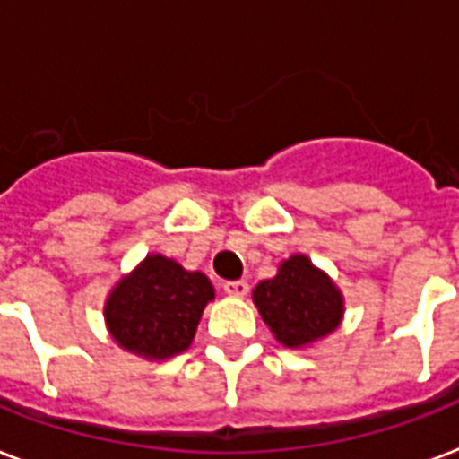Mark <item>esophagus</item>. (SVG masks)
<instances>
[{
    "label": "esophagus",
    "instance_id": "1",
    "mask_svg": "<svg viewBox=\"0 0 459 459\" xmlns=\"http://www.w3.org/2000/svg\"><path fill=\"white\" fill-rule=\"evenodd\" d=\"M247 290H250L247 281H226L223 283V293L230 295V298H245Z\"/></svg>",
    "mask_w": 459,
    "mask_h": 459
}]
</instances>
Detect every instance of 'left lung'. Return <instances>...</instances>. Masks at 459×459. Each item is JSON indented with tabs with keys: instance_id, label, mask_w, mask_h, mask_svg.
<instances>
[{
	"instance_id": "1",
	"label": "left lung",
	"mask_w": 459,
	"mask_h": 459,
	"mask_svg": "<svg viewBox=\"0 0 459 459\" xmlns=\"http://www.w3.org/2000/svg\"><path fill=\"white\" fill-rule=\"evenodd\" d=\"M252 302L273 338L290 350L309 348L341 326L345 298L324 269L307 255H290L273 279L259 281Z\"/></svg>"
}]
</instances>
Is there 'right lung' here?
<instances>
[{"label": "right lung", "mask_w": 459, "mask_h": 459, "mask_svg": "<svg viewBox=\"0 0 459 459\" xmlns=\"http://www.w3.org/2000/svg\"><path fill=\"white\" fill-rule=\"evenodd\" d=\"M214 295L202 272H187L164 255H147L109 290L104 324L118 348L164 362L193 345L202 312Z\"/></svg>", "instance_id": "obj_1"}]
</instances>
